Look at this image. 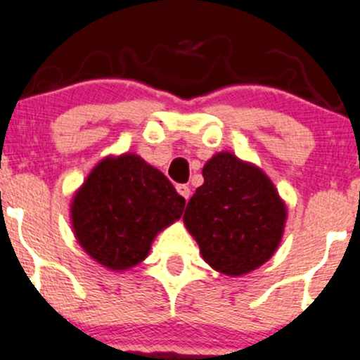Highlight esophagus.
<instances>
[{
  "label": "esophagus",
  "instance_id": "34e87169",
  "mask_svg": "<svg viewBox=\"0 0 360 360\" xmlns=\"http://www.w3.org/2000/svg\"><path fill=\"white\" fill-rule=\"evenodd\" d=\"M176 192H179L185 200H188V197H191V188H188V185H176Z\"/></svg>",
  "mask_w": 360,
  "mask_h": 360
}]
</instances>
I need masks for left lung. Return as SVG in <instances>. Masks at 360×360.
<instances>
[{"label": "left lung", "instance_id": "1", "mask_svg": "<svg viewBox=\"0 0 360 360\" xmlns=\"http://www.w3.org/2000/svg\"><path fill=\"white\" fill-rule=\"evenodd\" d=\"M204 184L184 212V223L216 271L242 276L276 252L287 206L261 168L218 153L204 165Z\"/></svg>", "mask_w": 360, "mask_h": 360}]
</instances>
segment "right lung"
<instances>
[{"instance_id": "right-lung-1", "label": "right lung", "mask_w": 360, "mask_h": 360, "mask_svg": "<svg viewBox=\"0 0 360 360\" xmlns=\"http://www.w3.org/2000/svg\"><path fill=\"white\" fill-rule=\"evenodd\" d=\"M185 199L160 169L132 153L94 166L70 206L77 242L96 262L125 271L148 257L154 237L180 219Z\"/></svg>"}]
</instances>
